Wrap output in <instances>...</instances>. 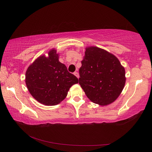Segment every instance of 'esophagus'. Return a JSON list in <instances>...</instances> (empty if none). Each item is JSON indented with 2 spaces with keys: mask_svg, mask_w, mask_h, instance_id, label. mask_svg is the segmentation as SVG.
<instances>
[{
  "mask_svg": "<svg viewBox=\"0 0 152 152\" xmlns=\"http://www.w3.org/2000/svg\"><path fill=\"white\" fill-rule=\"evenodd\" d=\"M74 75H75L76 77H77V78H79L80 76H79V74H78V72H75L74 73Z\"/></svg>",
  "mask_w": 152,
  "mask_h": 152,
  "instance_id": "34e87169",
  "label": "esophagus"
}]
</instances>
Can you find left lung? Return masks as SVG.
Returning a JSON list of instances; mask_svg holds the SVG:
<instances>
[{
    "mask_svg": "<svg viewBox=\"0 0 152 152\" xmlns=\"http://www.w3.org/2000/svg\"><path fill=\"white\" fill-rule=\"evenodd\" d=\"M79 73V83L86 96L100 106L114 102L125 84V70L119 59L96 46L86 48Z\"/></svg>",
    "mask_w": 152,
    "mask_h": 152,
    "instance_id": "left-lung-1",
    "label": "left lung"
}]
</instances>
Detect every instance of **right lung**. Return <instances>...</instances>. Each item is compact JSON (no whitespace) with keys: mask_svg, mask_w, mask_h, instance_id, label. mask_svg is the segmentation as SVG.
Here are the masks:
<instances>
[{"mask_svg":"<svg viewBox=\"0 0 152 152\" xmlns=\"http://www.w3.org/2000/svg\"><path fill=\"white\" fill-rule=\"evenodd\" d=\"M42 55L30 64L25 73V83L31 95L38 102L54 106L63 101L71 86L78 79L69 72L66 66L59 61L56 49Z\"/></svg>","mask_w":152,"mask_h":152,"instance_id":"1","label":"right lung"}]
</instances>
